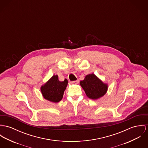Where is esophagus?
<instances>
[{"mask_svg": "<svg viewBox=\"0 0 148 148\" xmlns=\"http://www.w3.org/2000/svg\"><path fill=\"white\" fill-rule=\"evenodd\" d=\"M79 80L78 79L77 80H75V81H73V82H72L71 83H72L73 84H77L79 83Z\"/></svg>", "mask_w": 148, "mask_h": 148, "instance_id": "1", "label": "esophagus"}]
</instances>
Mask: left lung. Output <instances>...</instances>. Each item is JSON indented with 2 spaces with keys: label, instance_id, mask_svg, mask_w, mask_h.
Returning <instances> with one entry per match:
<instances>
[{
  "label": "left lung",
  "instance_id": "obj_1",
  "mask_svg": "<svg viewBox=\"0 0 148 148\" xmlns=\"http://www.w3.org/2000/svg\"><path fill=\"white\" fill-rule=\"evenodd\" d=\"M80 85L87 96L92 100H97L102 97L108 89V84L103 83L93 73L86 75L84 80L80 82Z\"/></svg>",
  "mask_w": 148,
  "mask_h": 148
}]
</instances>
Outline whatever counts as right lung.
I'll return each mask as SVG.
<instances>
[{
  "mask_svg": "<svg viewBox=\"0 0 148 148\" xmlns=\"http://www.w3.org/2000/svg\"><path fill=\"white\" fill-rule=\"evenodd\" d=\"M68 80L63 82L58 80L57 75H53L45 84L40 87V91L43 97L48 101L57 103L60 101L64 95V91L68 86Z\"/></svg>",
  "mask_w": 148,
  "mask_h": 148,
  "instance_id": "add662e5",
  "label": "right lung"
}]
</instances>
